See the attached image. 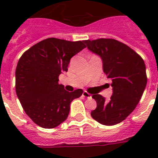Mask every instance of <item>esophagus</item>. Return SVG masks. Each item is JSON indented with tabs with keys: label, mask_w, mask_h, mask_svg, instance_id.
I'll return each instance as SVG.
<instances>
[{
	"label": "esophagus",
	"mask_w": 158,
	"mask_h": 158,
	"mask_svg": "<svg viewBox=\"0 0 158 158\" xmlns=\"http://www.w3.org/2000/svg\"><path fill=\"white\" fill-rule=\"evenodd\" d=\"M83 97H84V98H91V95H90L89 93H87L86 91H84V93H83Z\"/></svg>",
	"instance_id": "obj_1"
}]
</instances>
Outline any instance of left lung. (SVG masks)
I'll return each instance as SVG.
<instances>
[{
	"mask_svg": "<svg viewBox=\"0 0 158 158\" xmlns=\"http://www.w3.org/2000/svg\"><path fill=\"white\" fill-rule=\"evenodd\" d=\"M89 51L102 58L103 71L111 79L113 94L109 102L100 94L93 95L97 107L91 115L102 125H114L135 110L147 84L144 61L130 47L111 38L84 40Z\"/></svg>",
	"mask_w": 158,
	"mask_h": 158,
	"instance_id": "obj_1",
	"label": "left lung"
}]
</instances>
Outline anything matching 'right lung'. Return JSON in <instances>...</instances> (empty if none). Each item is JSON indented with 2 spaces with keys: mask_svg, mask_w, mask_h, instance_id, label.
<instances>
[{
  "mask_svg": "<svg viewBox=\"0 0 158 158\" xmlns=\"http://www.w3.org/2000/svg\"><path fill=\"white\" fill-rule=\"evenodd\" d=\"M85 48L84 41L50 38L31 47L19 60L16 94L26 114L40 127L52 129L64 122L71 102L83 94L82 89L69 93L58 81L70 59Z\"/></svg>",
  "mask_w": 158,
  "mask_h": 158,
  "instance_id": "1",
  "label": "right lung"
}]
</instances>
